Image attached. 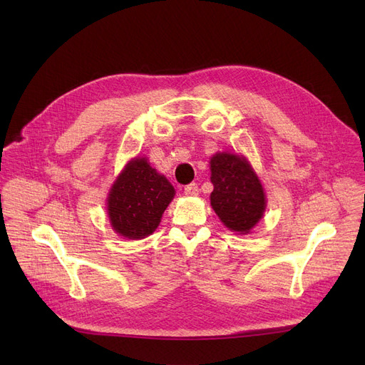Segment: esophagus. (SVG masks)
Returning a JSON list of instances; mask_svg holds the SVG:
<instances>
[{
  "instance_id": "1",
  "label": "esophagus",
  "mask_w": 365,
  "mask_h": 365,
  "mask_svg": "<svg viewBox=\"0 0 365 365\" xmlns=\"http://www.w3.org/2000/svg\"><path fill=\"white\" fill-rule=\"evenodd\" d=\"M200 192V187L197 183H189L185 186V194L186 195H197Z\"/></svg>"
}]
</instances>
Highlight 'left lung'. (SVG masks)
<instances>
[{
	"label": "left lung",
	"instance_id": "left-lung-1",
	"mask_svg": "<svg viewBox=\"0 0 365 365\" xmlns=\"http://www.w3.org/2000/svg\"><path fill=\"white\" fill-rule=\"evenodd\" d=\"M215 189L210 200L226 227L248 234L262 219L264 194L248 163L234 153H216L210 161Z\"/></svg>",
	"mask_w": 365,
	"mask_h": 365
}]
</instances>
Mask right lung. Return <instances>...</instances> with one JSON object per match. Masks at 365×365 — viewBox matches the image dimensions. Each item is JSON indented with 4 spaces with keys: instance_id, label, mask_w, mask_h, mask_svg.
I'll use <instances>...</instances> for the list:
<instances>
[{
    "instance_id": "obj_1",
    "label": "right lung",
    "mask_w": 365,
    "mask_h": 365,
    "mask_svg": "<svg viewBox=\"0 0 365 365\" xmlns=\"http://www.w3.org/2000/svg\"><path fill=\"white\" fill-rule=\"evenodd\" d=\"M175 187L145 158L127 164L108 198L113 231L125 238H145L155 231Z\"/></svg>"
}]
</instances>
